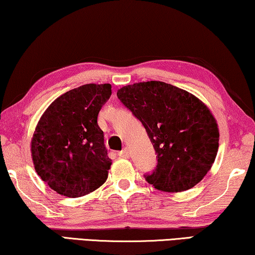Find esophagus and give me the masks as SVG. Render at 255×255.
Returning a JSON list of instances; mask_svg holds the SVG:
<instances>
[{"label": "esophagus", "mask_w": 255, "mask_h": 255, "mask_svg": "<svg viewBox=\"0 0 255 255\" xmlns=\"http://www.w3.org/2000/svg\"><path fill=\"white\" fill-rule=\"evenodd\" d=\"M118 154H119L120 158H129V149H127V147H125L124 150H121L120 152H118Z\"/></svg>", "instance_id": "obj_1"}]
</instances>
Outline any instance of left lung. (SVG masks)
<instances>
[{
	"mask_svg": "<svg viewBox=\"0 0 255 255\" xmlns=\"http://www.w3.org/2000/svg\"><path fill=\"white\" fill-rule=\"evenodd\" d=\"M117 96L142 123L157 153L147 183L165 192L198 184L219 149V128L210 109L192 94L161 81L125 86Z\"/></svg>",
	"mask_w": 255,
	"mask_h": 255,
	"instance_id": "8db88e82",
	"label": "left lung"
}]
</instances>
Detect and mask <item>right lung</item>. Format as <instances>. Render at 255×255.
Listing matches in <instances>:
<instances>
[{
    "label": "right lung",
    "instance_id": "1",
    "mask_svg": "<svg viewBox=\"0 0 255 255\" xmlns=\"http://www.w3.org/2000/svg\"><path fill=\"white\" fill-rule=\"evenodd\" d=\"M111 85H83L63 94L40 118L30 142L37 175L59 195L78 198L108 178L112 160L97 124Z\"/></svg>",
    "mask_w": 255,
    "mask_h": 255
}]
</instances>
